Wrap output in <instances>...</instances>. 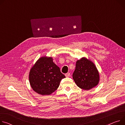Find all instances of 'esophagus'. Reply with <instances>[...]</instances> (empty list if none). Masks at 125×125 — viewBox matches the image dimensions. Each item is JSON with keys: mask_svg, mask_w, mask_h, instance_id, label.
I'll list each match as a JSON object with an SVG mask.
<instances>
[{"mask_svg": "<svg viewBox=\"0 0 125 125\" xmlns=\"http://www.w3.org/2000/svg\"><path fill=\"white\" fill-rule=\"evenodd\" d=\"M65 75L66 78H69L70 76V73H66L65 74Z\"/></svg>", "mask_w": 125, "mask_h": 125, "instance_id": "1", "label": "esophagus"}]
</instances>
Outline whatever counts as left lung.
Wrapping results in <instances>:
<instances>
[{"label":"left lung","mask_w":125,"mask_h":125,"mask_svg":"<svg viewBox=\"0 0 125 125\" xmlns=\"http://www.w3.org/2000/svg\"><path fill=\"white\" fill-rule=\"evenodd\" d=\"M73 78L78 87L89 90L97 85L100 81L99 72L94 64L85 57L78 60Z\"/></svg>","instance_id":"obj_1"}]
</instances>
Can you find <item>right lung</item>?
<instances>
[{"instance_id": "right-lung-1", "label": "right lung", "mask_w": 125, "mask_h": 125, "mask_svg": "<svg viewBox=\"0 0 125 125\" xmlns=\"http://www.w3.org/2000/svg\"><path fill=\"white\" fill-rule=\"evenodd\" d=\"M65 78L52 57L38 59L30 70L29 81L33 90L38 94L50 95L59 88L62 79Z\"/></svg>"}]
</instances>
